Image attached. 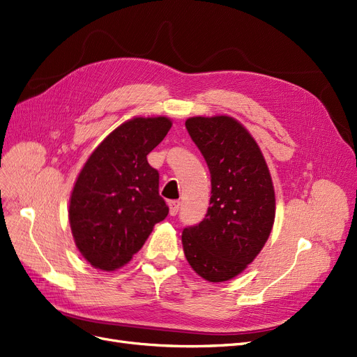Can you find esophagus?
<instances>
[{
	"label": "esophagus",
	"instance_id": "34e87169",
	"mask_svg": "<svg viewBox=\"0 0 357 357\" xmlns=\"http://www.w3.org/2000/svg\"><path fill=\"white\" fill-rule=\"evenodd\" d=\"M179 206H181V203H179L178 200H172V202H169V213H170V216H175V215H178Z\"/></svg>",
	"mask_w": 357,
	"mask_h": 357
}]
</instances>
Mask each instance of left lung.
Masks as SVG:
<instances>
[{
	"label": "left lung",
	"mask_w": 357,
	"mask_h": 357,
	"mask_svg": "<svg viewBox=\"0 0 357 357\" xmlns=\"http://www.w3.org/2000/svg\"><path fill=\"white\" fill-rule=\"evenodd\" d=\"M191 139L210 170L212 197L206 218L182 232L191 268L208 282L232 280L268 241L275 191L257 142L234 117H190Z\"/></svg>",
	"instance_id": "obj_1"
}]
</instances>
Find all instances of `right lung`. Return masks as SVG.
Masks as SVG:
<instances>
[{"mask_svg": "<svg viewBox=\"0 0 357 357\" xmlns=\"http://www.w3.org/2000/svg\"><path fill=\"white\" fill-rule=\"evenodd\" d=\"M170 126L163 116L130 119L92 151L79 174L69 222L76 247L94 268L110 272L126 265L167 216L147 154Z\"/></svg>", "mask_w": 357, "mask_h": 357, "instance_id": "obj_1", "label": "right lung"}]
</instances>
